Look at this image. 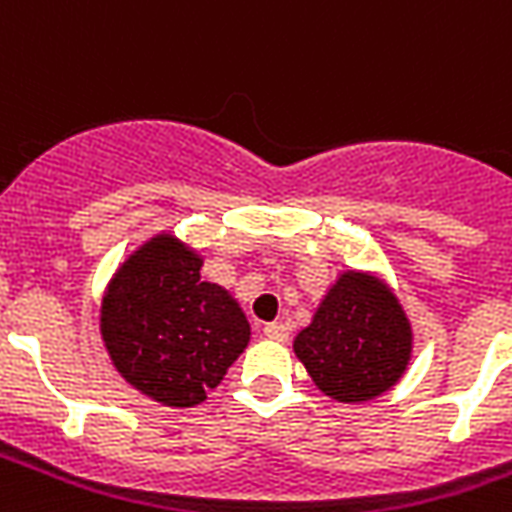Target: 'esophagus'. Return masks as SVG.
<instances>
[{
  "label": "esophagus",
  "mask_w": 512,
  "mask_h": 512,
  "mask_svg": "<svg viewBox=\"0 0 512 512\" xmlns=\"http://www.w3.org/2000/svg\"><path fill=\"white\" fill-rule=\"evenodd\" d=\"M263 332H266V337L268 340H277V343H285V340H288V334H290V329L288 326H285V323H266V329H263Z\"/></svg>",
  "instance_id": "34e87169"
}]
</instances>
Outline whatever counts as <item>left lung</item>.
<instances>
[{"instance_id":"8db88e82","label":"left lung","mask_w":512,"mask_h":512,"mask_svg":"<svg viewBox=\"0 0 512 512\" xmlns=\"http://www.w3.org/2000/svg\"><path fill=\"white\" fill-rule=\"evenodd\" d=\"M293 348L318 389L351 403L395 384L408 365L411 332L384 282L348 271Z\"/></svg>"}]
</instances>
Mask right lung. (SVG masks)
<instances>
[{
	"mask_svg": "<svg viewBox=\"0 0 512 512\" xmlns=\"http://www.w3.org/2000/svg\"><path fill=\"white\" fill-rule=\"evenodd\" d=\"M202 260L161 235L117 271L101 332L128 384L167 406H197L249 343L227 290L200 279Z\"/></svg>",
	"mask_w": 512,
	"mask_h": 512,
	"instance_id": "right-lung-1",
	"label": "right lung"
}]
</instances>
